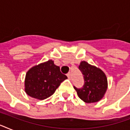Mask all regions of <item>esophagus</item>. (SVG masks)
Returning <instances> with one entry per match:
<instances>
[{
	"instance_id": "1",
	"label": "esophagus",
	"mask_w": 130,
	"mask_h": 130,
	"mask_svg": "<svg viewBox=\"0 0 130 130\" xmlns=\"http://www.w3.org/2000/svg\"><path fill=\"white\" fill-rule=\"evenodd\" d=\"M67 77H68V79H71V73H68L67 74Z\"/></svg>"
}]
</instances>
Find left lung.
<instances>
[{"label":"left lung","mask_w":130,"mask_h":130,"mask_svg":"<svg viewBox=\"0 0 130 130\" xmlns=\"http://www.w3.org/2000/svg\"><path fill=\"white\" fill-rule=\"evenodd\" d=\"M79 69L83 74L84 84L82 88L73 86L79 99L86 103L98 102L103 99L107 89L106 75L101 69L82 61Z\"/></svg>","instance_id":"1"}]
</instances>
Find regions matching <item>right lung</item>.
<instances>
[{"label": "right lung", "instance_id": "add662e5", "mask_svg": "<svg viewBox=\"0 0 130 130\" xmlns=\"http://www.w3.org/2000/svg\"><path fill=\"white\" fill-rule=\"evenodd\" d=\"M67 77L60 71V67L54 61L35 65L29 69L25 79V91L29 96L44 100L55 93V90Z\"/></svg>", "mask_w": 130, "mask_h": 130}]
</instances>
